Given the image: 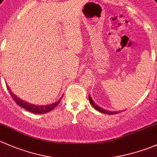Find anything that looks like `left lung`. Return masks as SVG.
Returning a JSON list of instances; mask_svg holds the SVG:
<instances>
[{
    "label": "left lung",
    "mask_w": 157,
    "mask_h": 157,
    "mask_svg": "<svg viewBox=\"0 0 157 157\" xmlns=\"http://www.w3.org/2000/svg\"><path fill=\"white\" fill-rule=\"evenodd\" d=\"M88 99H89L90 103L92 105V106H93L95 109H97L98 111H99V112L103 113L109 114V115L116 114V113H119V111H109V110H107V109H104L103 108H101V106H99L98 105H97L96 103L94 102L93 99H92L91 97L90 96V94H89V96H88Z\"/></svg>",
    "instance_id": "obj_1"
}]
</instances>
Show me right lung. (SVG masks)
Instances as JSON below:
<instances>
[{
	"mask_svg": "<svg viewBox=\"0 0 157 157\" xmlns=\"http://www.w3.org/2000/svg\"><path fill=\"white\" fill-rule=\"evenodd\" d=\"M7 87V89L9 90L10 94L11 97H12L13 99L14 100L16 103H17V105H19V106H21L23 109H26V110L29 111V112L32 113H36V114H44L46 113L50 112V111L52 110L53 109H54L55 106H57L58 103L60 102L61 98L63 97V95L62 97L60 98V99L59 100L56 102L51 103V104H48V105H35V104H32V103L26 102V101H23V100L20 99V98H18L16 94H14L12 92V90L10 89V88L8 87V85H6Z\"/></svg>",
	"mask_w": 157,
	"mask_h": 157,
	"instance_id": "obj_1",
	"label": "right lung"
}]
</instances>
